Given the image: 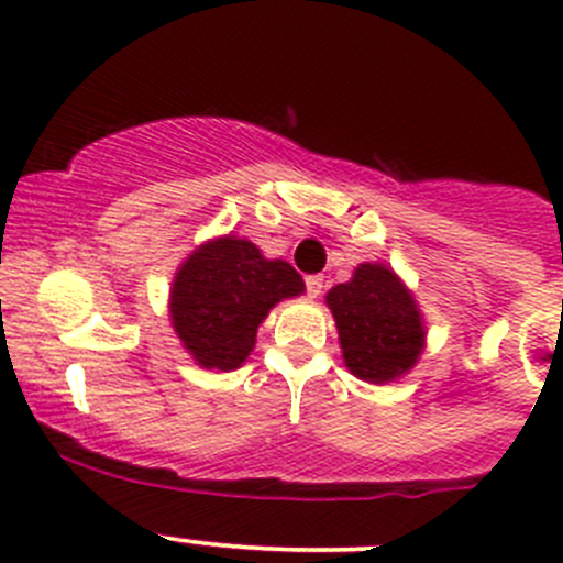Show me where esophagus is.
<instances>
[{
    "label": "esophagus",
    "mask_w": 563,
    "mask_h": 563,
    "mask_svg": "<svg viewBox=\"0 0 563 563\" xmlns=\"http://www.w3.org/2000/svg\"><path fill=\"white\" fill-rule=\"evenodd\" d=\"M305 288H308V297H310V299L321 297V291H323V277H321V275H310L308 280H305Z\"/></svg>",
    "instance_id": "34e87169"
}]
</instances>
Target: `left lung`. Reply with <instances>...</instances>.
<instances>
[{
  "label": "left lung",
  "instance_id": "8db88e82",
  "mask_svg": "<svg viewBox=\"0 0 563 563\" xmlns=\"http://www.w3.org/2000/svg\"><path fill=\"white\" fill-rule=\"evenodd\" d=\"M343 360L365 382H391L411 371L424 329L413 297L384 264L356 266L349 283L327 294Z\"/></svg>",
  "mask_w": 563,
  "mask_h": 563
}]
</instances>
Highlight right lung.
Returning a JSON list of instances; mask_svg holds the SVG:
<instances>
[{"mask_svg": "<svg viewBox=\"0 0 563 563\" xmlns=\"http://www.w3.org/2000/svg\"><path fill=\"white\" fill-rule=\"evenodd\" d=\"M302 291L305 283L291 264L264 258L253 242L223 236L179 266L172 321L198 365L234 371L253 351L269 308Z\"/></svg>", "mask_w": 563, "mask_h": 563, "instance_id": "add662e5", "label": "right lung"}]
</instances>
